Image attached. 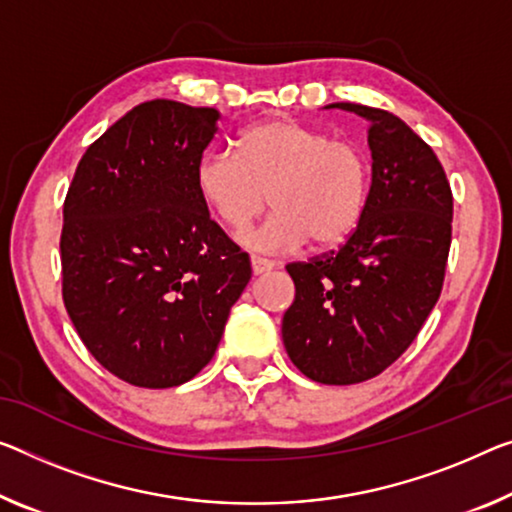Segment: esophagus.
I'll return each mask as SVG.
<instances>
[{"instance_id": "esophagus-1", "label": "esophagus", "mask_w": 512, "mask_h": 512, "mask_svg": "<svg viewBox=\"0 0 512 512\" xmlns=\"http://www.w3.org/2000/svg\"><path fill=\"white\" fill-rule=\"evenodd\" d=\"M251 270H254V274L270 272V270H274V263L270 261V258H263V256H251Z\"/></svg>"}]
</instances>
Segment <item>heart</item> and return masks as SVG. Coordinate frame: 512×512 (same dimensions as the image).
Wrapping results in <instances>:
<instances>
[{
  "mask_svg": "<svg viewBox=\"0 0 512 512\" xmlns=\"http://www.w3.org/2000/svg\"><path fill=\"white\" fill-rule=\"evenodd\" d=\"M196 192L233 231L267 208L261 226L242 235L249 249L286 254L348 240L371 192V157L352 139H332L295 119H270L242 132L238 153L206 151L194 171Z\"/></svg>",
  "mask_w": 512,
  "mask_h": 512,
  "instance_id": "b5f03b06",
  "label": "heart"
}]
</instances>
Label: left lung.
<instances>
[{"label": "left lung", "instance_id": "1", "mask_svg": "<svg viewBox=\"0 0 512 512\" xmlns=\"http://www.w3.org/2000/svg\"><path fill=\"white\" fill-rule=\"evenodd\" d=\"M368 121L373 180L359 226L336 251L288 263L295 302L283 345L320 384H359L410 348L437 304L451 249L453 194L442 162L384 109L336 102Z\"/></svg>", "mask_w": 512, "mask_h": 512}]
</instances>
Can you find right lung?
<instances>
[{"label": "right lung", "instance_id": "right-lung-1", "mask_svg": "<svg viewBox=\"0 0 512 512\" xmlns=\"http://www.w3.org/2000/svg\"><path fill=\"white\" fill-rule=\"evenodd\" d=\"M217 121L212 107L141 102L86 148L68 187L66 311L98 364L135 387L192 380L251 279L194 183Z\"/></svg>", "mask_w": 512, "mask_h": 512}]
</instances>
